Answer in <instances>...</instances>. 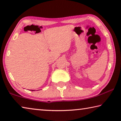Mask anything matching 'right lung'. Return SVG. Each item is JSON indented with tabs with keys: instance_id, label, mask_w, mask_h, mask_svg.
I'll use <instances>...</instances> for the list:
<instances>
[{
	"instance_id": "obj_1",
	"label": "right lung",
	"mask_w": 121,
	"mask_h": 121,
	"mask_svg": "<svg viewBox=\"0 0 121 121\" xmlns=\"http://www.w3.org/2000/svg\"><path fill=\"white\" fill-rule=\"evenodd\" d=\"M31 91H34V90H31Z\"/></svg>"
}]
</instances>
